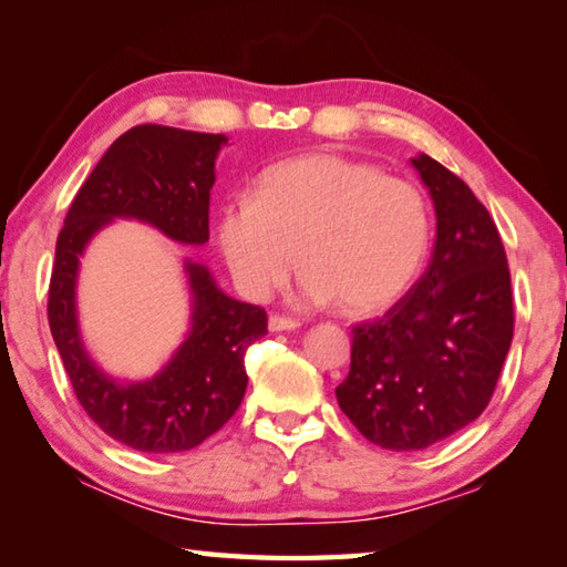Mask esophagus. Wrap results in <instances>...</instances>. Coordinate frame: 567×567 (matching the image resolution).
I'll return each mask as SVG.
<instances>
[{
	"mask_svg": "<svg viewBox=\"0 0 567 567\" xmlns=\"http://www.w3.org/2000/svg\"><path fill=\"white\" fill-rule=\"evenodd\" d=\"M270 330L272 332H282V330H295V328H300V320H295V318H287V315H270Z\"/></svg>",
	"mask_w": 567,
	"mask_h": 567,
	"instance_id": "34e87169",
	"label": "esophagus"
}]
</instances>
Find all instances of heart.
Masks as SVG:
<instances>
[{
    "instance_id": "b5f03b06",
    "label": "heart",
    "mask_w": 567,
    "mask_h": 567,
    "mask_svg": "<svg viewBox=\"0 0 567 567\" xmlns=\"http://www.w3.org/2000/svg\"><path fill=\"white\" fill-rule=\"evenodd\" d=\"M217 239L237 290L267 300L305 267L300 300L370 315L415 282L430 247L422 192L368 162L305 155L267 167L255 195L227 197Z\"/></svg>"
}]
</instances>
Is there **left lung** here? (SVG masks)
Masks as SVG:
<instances>
[{"mask_svg":"<svg viewBox=\"0 0 567 567\" xmlns=\"http://www.w3.org/2000/svg\"><path fill=\"white\" fill-rule=\"evenodd\" d=\"M433 197V260L412 290L352 328L350 372L334 395L385 450H425L491 402L511 350L515 310L501 233L485 205L437 159H412Z\"/></svg>","mask_w":567,"mask_h":567,"instance_id":"left-lung-1","label":"left lung"}]
</instances>
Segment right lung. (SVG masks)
Masks as SVG:
<instances>
[{
	"label": "right lung",
	"mask_w": 567,
	"mask_h": 567,
	"mask_svg": "<svg viewBox=\"0 0 567 567\" xmlns=\"http://www.w3.org/2000/svg\"><path fill=\"white\" fill-rule=\"evenodd\" d=\"M225 134L137 124L117 137L76 192L56 237L47 318L84 412L110 437L142 453H182L205 443L245 398V352L267 334L260 305L239 302L205 265L185 262L192 330L165 370L147 382L112 380L90 360L76 328L80 255L114 217L155 225L185 245L209 239V189Z\"/></svg>",
	"instance_id": "right-lung-1"
}]
</instances>
